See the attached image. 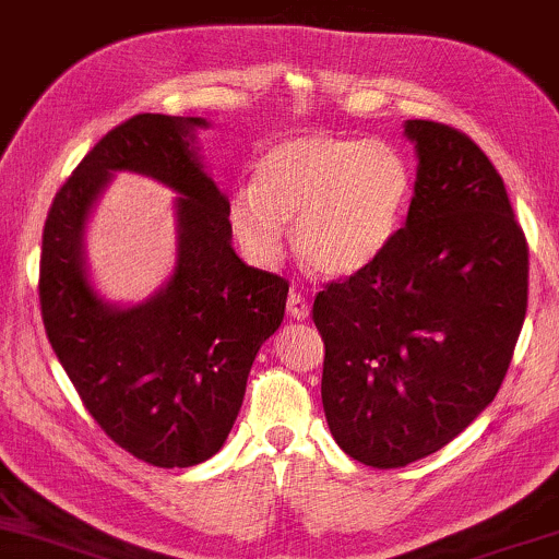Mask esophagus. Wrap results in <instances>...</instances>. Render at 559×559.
Here are the masks:
<instances>
[{"label": "esophagus", "instance_id": "obj_1", "mask_svg": "<svg viewBox=\"0 0 559 559\" xmlns=\"http://www.w3.org/2000/svg\"><path fill=\"white\" fill-rule=\"evenodd\" d=\"M286 309H288V314H292L294 320H307L309 318V301L305 299V294L297 292V288H292V292H288Z\"/></svg>", "mask_w": 559, "mask_h": 559}]
</instances>
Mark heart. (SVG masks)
Wrapping results in <instances>:
<instances>
[{
	"instance_id": "b5f03b06",
	"label": "heart",
	"mask_w": 559,
	"mask_h": 559,
	"mask_svg": "<svg viewBox=\"0 0 559 559\" xmlns=\"http://www.w3.org/2000/svg\"><path fill=\"white\" fill-rule=\"evenodd\" d=\"M412 169L385 140L305 132L262 153L254 185L228 200V224L254 265L284 258L288 228L301 262L328 278L372 265L399 234Z\"/></svg>"
}]
</instances>
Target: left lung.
I'll return each mask as SVG.
<instances>
[{
	"label": "left lung",
	"instance_id": "left-lung-1",
	"mask_svg": "<svg viewBox=\"0 0 559 559\" xmlns=\"http://www.w3.org/2000/svg\"><path fill=\"white\" fill-rule=\"evenodd\" d=\"M416 181L395 239L318 294L322 408L341 450L401 468L445 448L492 403L528 301V247L472 138L408 119Z\"/></svg>",
	"mask_w": 559,
	"mask_h": 559
}]
</instances>
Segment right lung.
<instances>
[{
	"label": "right lung",
	"mask_w": 559,
	"mask_h": 559,
	"mask_svg": "<svg viewBox=\"0 0 559 559\" xmlns=\"http://www.w3.org/2000/svg\"><path fill=\"white\" fill-rule=\"evenodd\" d=\"M203 117L138 114L93 145L53 198L44 226V328L98 427L158 468L198 466L224 448L260 346L278 331L288 284L231 247L228 198L205 171ZM117 170L180 194L178 262L140 306L119 308L86 273L84 228Z\"/></svg>",
	"instance_id": "add662e5"
}]
</instances>
